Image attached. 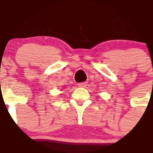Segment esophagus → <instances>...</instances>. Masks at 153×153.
Segmentation results:
<instances>
[{
	"label": "esophagus",
	"mask_w": 153,
	"mask_h": 153,
	"mask_svg": "<svg viewBox=\"0 0 153 153\" xmlns=\"http://www.w3.org/2000/svg\"><path fill=\"white\" fill-rule=\"evenodd\" d=\"M78 86L79 87V88H85V87L87 86V83H78Z\"/></svg>",
	"instance_id": "1"
}]
</instances>
